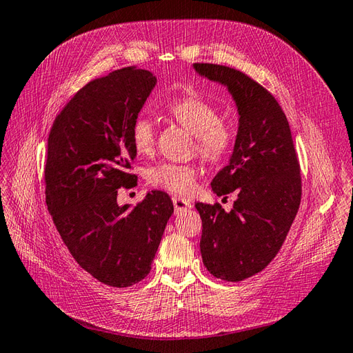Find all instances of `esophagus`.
I'll return each mask as SVG.
<instances>
[{
	"instance_id": "esophagus-1",
	"label": "esophagus",
	"mask_w": 353,
	"mask_h": 353,
	"mask_svg": "<svg viewBox=\"0 0 353 353\" xmlns=\"http://www.w3.org/2000/svg\"><path fill=\"white\" fill-rule=\"evenodd\" d=\"M172 202H174L175 213H183V211L192 208V202H190V201H187V199H184V198L174 196V198H172Z\"/></svg>"
}]
</instances>
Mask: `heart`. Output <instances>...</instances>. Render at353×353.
Segmentation results:
<instances>
[{"instance_id":"obj_1","label":"heart","mask_w":353,"mask_h":353,"mask_svg":"<svg viewBox=\"0 0 353 353\" xmlns=\"http://www.w3.org/2000/svg\"><path fill=\"white\" fill-rule=\"evenodd\" d=\"M176 122L196 137V150L208 163L223 161L234 145V130L221 121L217 108L198 97H184L169 105ZM131 142L139 155L154 151V127L150 117L139 114L131 127ZM148 183L178 194L190 193L196 185L198 169L193 164L160 163L148 169Z\"/></svg>"}]
</instances>
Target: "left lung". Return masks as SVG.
I'll list each match as a JSON object with an SVG mask.
<instances>
[{
	"label": "left lung",
	"mask_w": 353,
	"mask_h": 353,
	"mask_svg": "<svg viewBox=\"0 0 353 353\" xmlns=\"http://www.w3.org/2000/svg\"><path fill=\"white\" fill-rule=\"evenodd\" d=\"M234 99L239 127L232 154L211 181L217 196L236 192L231 211L198 202L201 254L211 275L239 283L261 272L279 252L301 203V169L292 131L276 99L240 70L193 63Z\"/></svg>",
	"instance_id": "left-lung-1"
}]
</instances>
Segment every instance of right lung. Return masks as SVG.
I'll return each mask as SVG.
<instances>
[{
  "instance_id": "right-lung-1",
  "label": "right lung",
  "mask_w": 353,
  "mask_h": 353,
  "mask_svg": "<svg viewBox=\"0 0 353 353\" xmlns=\"http://www.w3.org/2000/svg\"><path fill=\"white\" fill-rule=\"evenodd\" d=\"M157 84L137 66L114 70L77 92L51 128L46 205L70 255L99 283L130 287L148 276L174 203L146 192L137 207L117 203L136 176L131 127Z\"/></svg>"
}]
</instances>
